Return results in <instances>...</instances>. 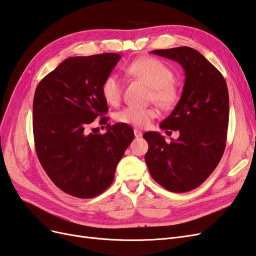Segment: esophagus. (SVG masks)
<instances>
[{
    "label": "esophagus",
    "mask_w": 256,
    "mask_h": 256,
    "mask_svg": "<svg viewBox=\"0 0 256 256\" xmlns=\"http://www.w3.org/2000/svg\"><path fill=\"white\" fill-rule=\"evenodd\" d=\"M134 136H136V138H141V136H143L142 131L138 130V129H134Z\"/></svg>",
    "instance_id": "obj_1"
}]
</instances>
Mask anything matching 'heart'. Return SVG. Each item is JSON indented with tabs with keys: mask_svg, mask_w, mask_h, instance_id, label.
<instances>
[{
	"mask_svg": "<svg viewBox=\"0 0 256 256\" xmlns=\"http://www.w3.org/2000/svg\"><path fill=\"white\" fill-rule=\"evenodd\" d=\"M125 72L128 76L150 86V100L157 104L161 109L172 110L180 102V92L174 82V72L164 62L148 56L138 58L126 66ZM102 94L109 104H120L122 83L118 76L109 74L106 76L102 84ZM157 116L158 111L154 106H125L115 113L114 118L124 125L144 128Z\"/></svg>",
	"mask_w": 256,
	"mask_h": 256,
	"instance_id": "1",
	"label": "heart"
}]
</instances>
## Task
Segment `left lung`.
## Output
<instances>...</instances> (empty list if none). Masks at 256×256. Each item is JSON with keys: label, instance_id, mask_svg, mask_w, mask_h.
<instances>
[{"label": "left lung", "instance_id": "1", "mask_svg": "<svg viewBox=\"0 0 256 256\" xmlns=\"http://www.w3.org/2000/svg\"><path fill=\"white\" fill-rule=\"evenodd\" d=\"M176 60L184 70L182 95L161 129L180 131L166 143L158 132H145L148 143L145 162L150 173L164 189L187 192L210 175L223 156L228 127V92L221 72L198 51L189 47L154 50Z\"/></svg>", "mask_w": 256, "mask_h": 256}]
</instances>
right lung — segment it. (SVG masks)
Segmentation results:
<instances>
[{
	"instance_id": "right-lung-1",
	"label": "right lung",
	"mask_w": 256,
	"mask_h": 256,
	"mask_svg": "<svg viewBox=\"0 0 256 256\" xmlns=\"http://www.w3.org/2000/svg\"><path fill=\"white\" fill-rule=\"evenodd\" d=\"M118 53L69 58L37 85L33 102L35 150L53 184L80 198L102 193L114 180L116 166L134 134L124 124L106 125V134L90 132L99 116L106 125V76L118 64Z\"/></svg>"
}]
</instances>
